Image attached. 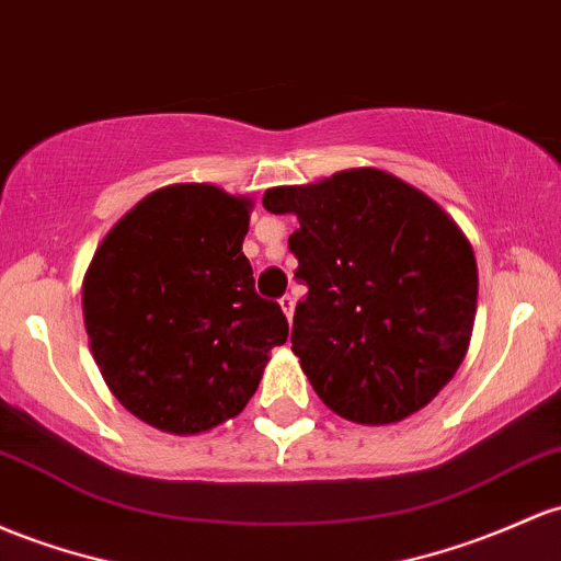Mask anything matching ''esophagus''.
<instances>
[{
  "label": "esophagus",
  "mask_w": 561,
  "mask_h": 561,
  "mask_svg": "<svg viewBox=\"0 0 561 561\" xmlns=\"http://www.w3.org/2000/svg\"><path fill=\"white\" fill-rule=\"evenodd\" d=\"M279 306H282V311H285V317L293 319V311H295V298H293V295H285V298H279Z\"/></svg>",
  "instance_id": "1"
}]
</instances>
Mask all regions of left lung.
Wrapping results in <instances>:
<instances>
[{
	"mask_svg": "<svg viewBox=\"0 0 561 561\" xmlns=\"http://www.w3.org/2000/svg\"><path fill=\"white\" fill-rule=\"evenodd\" d=\"M298 215L290 250L309 295L293 354L332 412L386 426L453 380L477 313V261L458 224L423 191L375 168L263 194Z\"/></svg>",
	"mask_w": 561,
	"mask_h": 561,
	"instance_id": "obj_1",
	"label": "left lung"
}]
</instances>
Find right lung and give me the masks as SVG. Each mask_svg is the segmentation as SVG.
Returning <instances> with one entry per match:
<instances>
[{"mask_svg": "<svg viewBox=\"0 0 561 561\" xmlns=\"http://www.w3.org/2000/svg\"><path fill=\"white\" fill-rule=\"evenodd\" d=\"M250 207L210 183L153 191L84 274L92 359L122 408L153 428L202 434L239 415L268 351L287 341L285 313L255 293L242 252Z\"/></svg>", "mask_w": 561, "mask_h": 561, "instance_id": "add662e5", "label": "right lung"}]
</instances>
